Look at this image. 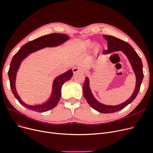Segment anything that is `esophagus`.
Returning a JSON list of instances; mask_svg holds the SVG:
<instances>
[{
  "mask_svg": "<svg viewBox=\"0 0 153 153\" xmlns=\"http://www.w3.org/2000/svg\"><path fill=\"white\" fill-rule=\"evenodd\" d=\"M72 71H73V72H74V74H76V73L77 72H82V71L81 69L79 67H75L72 69Z\"/></svg>",
  "mask_w": 153,
  "mask_h": 153,
  "instance_id": "34e87169",
  "label": "esophagus"
}]
</instances>
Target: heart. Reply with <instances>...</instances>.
<instances>
[{
	"instance_id": "1",
	"label": "heart",
	"mask_w": 153,
	"mask_h": 153,
	"mask_svg": "<svg viewBox=\"0 0 153 153\" xmlns=\"http://www.w3.org/2000/svg\"><path fill=\"white\" fill-rule=\"evenodd\" d=\"M92 43H93V42H92V41H91V40H88V41H85L84 42V44H83V48H84V49H88V48H89L92 45ZM94 48L96 49V50H98V49H99L101 48V45H100V44H99V43H96V44H94Z\"/></svg>"
}]
</instances>
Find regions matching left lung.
I'll return each mask as SVG.
<instances>
[{
	"label": "left lung",
	"mask_w": 153,
	"mask_h": 153,
	"mask_svg": "<svg viewBox=\"0 0 153 153\" xmlns=\"http://www.w3.org/2000/svg\"><path fill=\"white\" fill-rule=\"evenodd\" d=\"M103 37L108 41V49L104 50L103 54H107L114 51H122L128 58L136 77V87L132 96L126 101L116 105H108L98 102L93 96L91 91L89 78L88 77H85V81L83 84V94L85 100L93 109L99 112L106 114L120 111L134 100L140 89L144 74L141 59L129 44L114 36L104 35Z\"/></svg>",
	"instance_id": "obj_1"
}]
</instances>
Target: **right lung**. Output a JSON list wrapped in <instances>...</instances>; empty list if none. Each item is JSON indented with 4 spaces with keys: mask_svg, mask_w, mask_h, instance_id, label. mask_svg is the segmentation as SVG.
<instances>
[{
    "mask_svg": "<svg viewBox=\"0 0 153 153\" xmlns=\"http://www.w3.org/2000/svg\"><path fill=\"white\" fill-rule=\"evenodd\" d=\"M69 36L62 34H51L40 37L26 43L13 57L8 72L10 85L13 94L19 103L28 109L39 112H44L49 111L57 105L61 96V88L65 82L69 81L72 77L73 72L72 69L57 77L52 85V91L49 101L41 105H30L24 103L19 96L16 89V78L17 72L23 59L30 53L37 51L45 47H56L68 41Z\"/></svg>",
    "mask_w": 153,
    "mask_h": 153,
    "instance_id": "obj_1",
    "label": "right lung"
}]
</instances>
